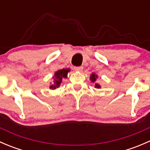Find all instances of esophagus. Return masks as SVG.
I'll return each mask as SVG.
<instances>
[{
    "label": "esophagus",
    "mask_w": 150,
    "mask_h": 150,
    "mask_svg": "<svg viewBox=\"0 0 150 150\" xmlns=\"http://www.w3.org/2000/svg\"><path fill=\"white\" fill-rule=\"evenodd\" d=\"M74 69L75 71H78V72H82L83 69V67H75Z\"/></svg>",
    "instance_id": "34e87169"
}]
</instances>
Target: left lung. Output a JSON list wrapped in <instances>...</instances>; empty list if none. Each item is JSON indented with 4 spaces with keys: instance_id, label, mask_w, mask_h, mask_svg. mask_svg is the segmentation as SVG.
Here are the masks:
<instances>
[{
    "instance_id": "obj_1",
    "label": "left lung",
    "mask_w": 150,
    "mask_h": 150,
    "mask_svg": "<svg viewBox=\"0 0 150 150\" xmlns=\"http://www.w3.org/2000/svg\"><path fill=\"white\" fill-rule=\"evenodd\" d=\"M98 78V75H96L95 73H92L91 75V77H90V80L91 81V82H93L94 83L95 81H96V78ZM95 88H100L101 86L100 85L98 84V83H96L95 84Z\"/></svg>"
}]
</instances>
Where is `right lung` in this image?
<instances>
[{
    "label": "right lung",
    "instance_id": "add662e5",
    "mask_svg": "<svg viewBox=\"0 0 150 150\" xmlns=\"http://www.w3.org/2000/svg\"><path fill=\"white\" fill-rule=\"evenodd\" d=\"M69 71H70V69H68V68L59 69V70L57 71L54 73V76L53 77L52 84L49 86L50 89L54 90V89H56L59 87L60 84L62 82V79L63 78H66L67 77V74Z\"/></svg>",
    "mask_w": 150,
    "mask_h": 150
}]
</instances>
